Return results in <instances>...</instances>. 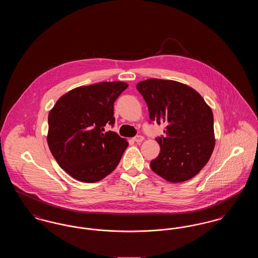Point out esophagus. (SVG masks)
Here are the masks:
<instances>
[{
	"label": "esophagus",
	"mask_w": 258,
	"mask_h": 258,
	"mask_svg": "<svg viewBox=\"0 0 258 258\" xmlns=\"http://www.w3.org/2000/svg\"><path fill=\"white\" fill-rule=\"evenodd\" d=\"M134 140H135L136 143H141L144 140V136L137 135V136H135V138H134Z\"/></svg>",
	"instance_id": "34e87169"
}]
</instances>
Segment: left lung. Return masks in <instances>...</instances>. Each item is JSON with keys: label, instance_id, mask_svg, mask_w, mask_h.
Listing matches in <instances>:
<instances>
[{"label": "left lung", "instance_id": "1", "mask_svg": "<svg viewBox=\"0 0 258 258\" xmlns=\"http://www.w3.org/2000/svg\"><path fill=\"white\" fill-rule=\"evenodd\" d=\"M136 89L145 99L151 121L166 124L156 140L160 155L152 170L170 183L194 178L206 165L215 148L214 116L195 89L174 80L151 78Z\"/></svg>", "mask_w": 258, "mask_h": 258}]
</instances>
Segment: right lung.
<instances>
[{
  "label": "right lung",
  "mask_w": 258,
  "mask_h": 258,
  "mask_svg": "<svg viewBox=\"0 0 258 258\" xmlns=\"http://www.w3.org/2000/svg\"><path fill=\"white\" fill-rule=\"evenodd\" d=\"M127 84L99 82L77 87L61 96L48 115L47 143L54 159L73 178L96 183L119 164L127 141L115 132L114 102Z\"/></svg>",
  "instance_id": "obj_1"
}]
</instances>
